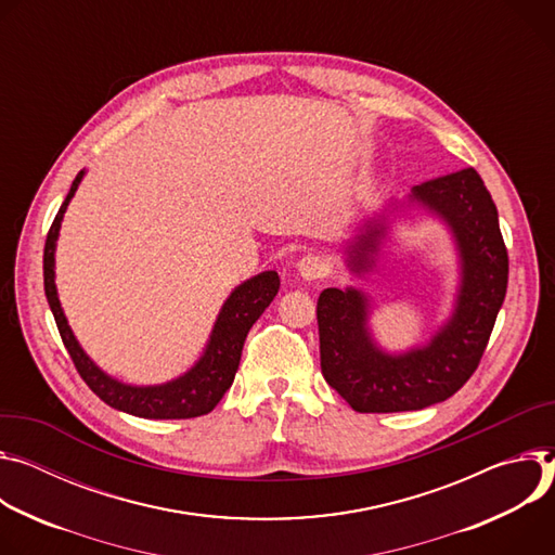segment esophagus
Segmentation results:
<instances>
[{"label":"esophagus","mask_w":555,"mask_h":555,"mask_svg":"<svg viewBox=\"0 0 555 555\" xmlns=\"http://www.w3.org/2000/svg\"><path fill=\"white\" fill-rule=\"evenodd\" d=\"M297 271L304 280H320L328 275V262L318 254H309L297 260Z\"/></svg>","instance_id":"obj_1"}]
</instances>
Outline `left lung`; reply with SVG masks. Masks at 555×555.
I'll return each mask as SVG.
<instances>
[{
    "mask_svg": "<svg viewBox=\"0 0 555 555\" xmlns=\"http://www.w3.org/2000/svg\"><path fill=\"white\" fill-rule=\"evenodd\" d=\"M448 222L461 256V288L450 322L427 346L403 354L379 350L367 333V299L354 288H324L318 299L322 375L357 412H405L450 399L474 375L507 293L509 258L499 211L474 167L412 190ZM386 222H365L350 242V269L373 267Z\"/></svg>",
    "mask_w": 555,
    "mask_h": 555,
    "instance_id": "obj_1",
    "label": "left lung"
}]
</instances>
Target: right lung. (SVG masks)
<instances>
[{
    "label": "right lung",
    "mask_w": 555,
    "mask_h": 555,
    "mask_svg": "<svg viewBox=\"0 0 555 555\" xmlns=\"http://www.w3.org/2000/svg\"><path fill=\"white\" fill-rule=\"evenodd\" d=\"M83 178V169L73 180V188L61 205L59 214L52 220V227L46 237L43 249V288L54 315L61 339L73 357V363L88 388L107 405L128 412L141 418H194L211 412L224 392L231 388L235 371L240 365L242 346L246 333L258 322L267 306L280 291V275L275 271H264L251 280L240 284L229 299L224 301L222 311L211 331L209 344L192 371L182 377L163 384V386H128L107 377L99 365L83 352L79 341L75 339L68 320L61 311L54 286V244L59 235L61 220H64L66 207L75 196L79 182Z\"/></svg>",
    "instance_id": "1"
}]
</instances>
